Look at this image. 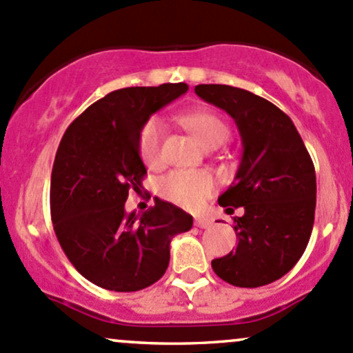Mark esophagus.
<instances>
[{
  "mask_svg": "<svg viewBox=\"0 0 353 353\" xmlns=\"http://www.w3.org/2000/svg\"><path fill=\"white\" fill-rule=\"evenodd\" d=\"M195 226H199V228H202V230H205V228L212 226V221L207 219V217H195Z\"/></svg>",
  "mask_w": 353,
  "mask_h": 353,
  "instance_id": "esophagus-1",
  "label": "esophagus"
}]
</instances>
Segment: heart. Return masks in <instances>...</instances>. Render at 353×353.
<instances>
[{"label": "heart", "mask_w": 353, "mask_h": 353, "mask_svg": "<svg viewBox=\"0 0 353 353\" xmlns=\"http://www.w3.org/2000/svg\"><path fill=\"white\" fill-rule=\"evenodd\" d=\"M180 121L197 137L205 150H216L230 136L226 122L210 110L187 112L181 115ZM163 137H165V125L159 119L152 117L141 127L137 150L144 165L150 168H156L161 163ZM214 190H216V180L207 172H173L159 181V194L166 201L185 209L201 207Z\"/></svg>", "instance_id": "1"}]
</instances>
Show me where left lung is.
I'll use <instances>...</instances> for the list:
<instances>
[{
  "instance_id": "obj_1",
  "label": "left lung",
  "mask_w": 353,
  "mask_h": 353,
  "mask_svg": "<svg viewBox=\"0 0 353 353\" xmlns=\"http://www.w3.org/2000/svg\"><path fill=\"white\" fill-rule=\"evenodd\" d=\"M195 93L234 119L243 144L234 181L219 197L234 217L238 246L212 260L223 281L260 287L284 277L306 250L314 224L316 173L284 112L265 98L228 85H197Z\"/></svg>"
}]
</instances>
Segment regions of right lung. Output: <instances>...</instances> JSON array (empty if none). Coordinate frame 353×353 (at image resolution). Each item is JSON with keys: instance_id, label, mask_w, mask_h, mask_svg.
I'll use <instances>...</instances> for the list:
<instances>
[{"instance_id": "add662e5", "label": "right lung", "mask_w": 353, "mask_h": 353, "mask_svg": "<svg viewBox=\"0 0 353 353\" xmlns=\"http://www.w3.org/2000/svg\"><path fill=\"white\" fill-rule=\"evenodd\" d=\"M185 83L134 86L90 105L64 132L50 176L54 231L76 270L98 287L134 292L163 277L173 236L194 224L190 214L156 201L125 212L146 166L137 137L154 112L187 93Z\"/></svg>"}]
</instances>
